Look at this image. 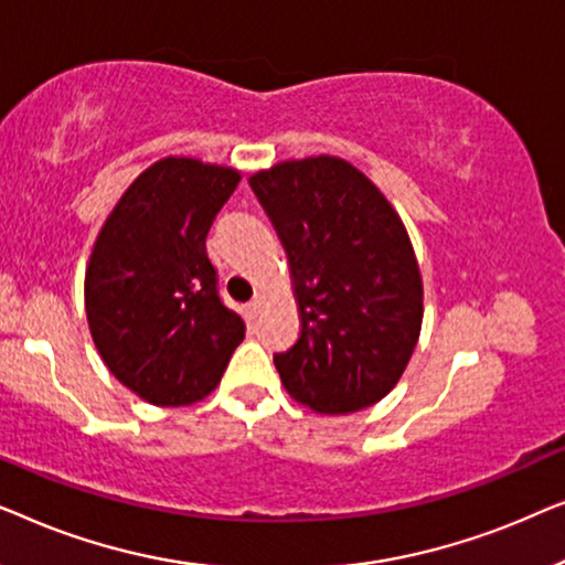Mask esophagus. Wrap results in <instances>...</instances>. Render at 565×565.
I'll list each match as a JSON object with an SVG mask.
<instances>
[{
  "instance_id": "esophagus-1",
  "label": "esophagus",
  "mask_w": 565,
  "mask_h": 565,
  "mask_svg": "<svg viewBox=\"0 0 565 565\" xmlns=\"http://www.w3.org/2000/svg\"><path fill=\"white\" fill-rule=\"evenodd\" d=\"M262 303H265V298H262V296H257L254 300H249V306H246V308H249V316H252V319L262 311Z\"/></svg>"
}]
</instances>
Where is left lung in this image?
<instances>
[{"instance_id":"left-lung-1","label":"left lung","mask_w":565,"mask_h":565,"mask_svg":"<svg viewBox=\"0 0 565 565\" xmlns=\"http://www.w3.org/2000/svg\"><path fill=\"white\" fill-rule=\"evenodd\" d=\"M288 254L298 342L275 354L285 391L321 414L391 393L422 331L414 246L383 192L350 161L311 157L252 174Z\"/></svg>"}]
</instances>
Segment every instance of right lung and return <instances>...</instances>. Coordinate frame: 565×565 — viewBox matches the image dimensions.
<instances>
[{
	"instance_id": "right-lung-1",
	"label": "right lung",
	"mask_w": 565,
	"mask_h": 565,
	"mask_svg": "<svg viewBox=\"0 0 565 565\" xmlns=\"http://www.w3.org/2000/svg\"><path fill=\"white\" fill-rule=\"evenodd\" d=\"M236 169L167 157L136 177L107 215L84 277L99 358L153 406H188L221 383L244 319L218 296L205 236Z\"/></svg>"
}]
</instances>
